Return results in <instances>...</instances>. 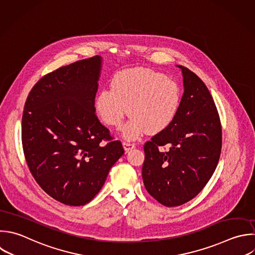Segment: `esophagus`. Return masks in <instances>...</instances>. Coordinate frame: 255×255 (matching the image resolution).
<instances>
[{
	"label": "esophagus",
	"mask_w": 255,
	"mask_h": 255,
	"mask_svg": "<svg viewBox=\"0 0 255 255\" xmlns=\"http://www.w3.org/2000/svg\"><path fill=\"white\" fill-rule=\"evenodd\" d=\"M123 145H124V148H125V150H126L127 152L129 151L130 149H132V148L135 146L134 143L129 142V141H124V142H123Z\"/></svg>",
	"instance_id": "34e87169"
}]
</instances>
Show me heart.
I'll return each instance as SVG.
<instances>
[{
  "label": "heart",
  "instance_id": "1",
  "mask_svg": "<svg viewBox=\"0 0 255 255\" xmlns=\"http://www.w3.org/2000/svg\"><path fill=\"white\" fill-rule=\"evenodd\" d=\"M180 104L179 85L147 69L118 73L111 88L102 89L96 98L97 113L110 127H121L128 112L130 119L123 128L128 139H136L146 131L158 133L166 129L176 118Z\"/></svg>",
  "mask_w": 255,
  "mask_h": 255
}]
</instances>
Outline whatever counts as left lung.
<instances>
[{"mask_svg":"<svg viewBox=\"0 0 255 255\" xmlns=\"http://www.w3.org/2000/svg\"><path fill=\"white\" fill-rule=\"evenodd\" d=\"M184 93L173 123L143 145L142 179L147 192L164 206L195 197L213 174L222 130L214 101L204 83L185 67Z\"/></svg>","mask_w":255,"mask_h":255,"instance_id":"8db88e82","label":"left lung"}]
</instances>
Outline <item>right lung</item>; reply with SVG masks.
<instances>
[{
	"label": "right lung",
	"mask_w": 255,
	"mask_h": 255,
	"mask_svg": "<svg viewBox=\"0 0 255 255\" xmlns=\"http://www.w3.org/2000/svg\"><path fill=\"white\" fill-rule=\"evenodd\" d=\"M100 70L99 56L61 67L33 87L24 107L29 169L45 192L70 206L90 202L125 152L95 113Z\"/></svg>",
	"instance_id": "obj_1"
}]
</instances>
